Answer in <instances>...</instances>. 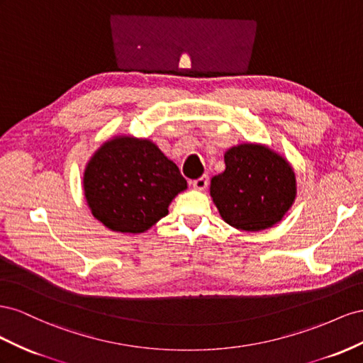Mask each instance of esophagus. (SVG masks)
Masks as SVG:
<instances>
[{
	"mask_svg": "<svg viewBox=\"0 0 363 363\" xmlns=\"http://www.w3.org/2000/svg\"><path fill=\"white\" fill-rule=\"evenodd\" d=\"M191 185H193V189L194 190H205L206 189V185H208V176H201V178H198V179H194V181H191Z\"/></svg>",
	"mask_w": 363,
	"mask_h": 363,
	"instance_id": "esophagus-1",
	"label": "esophagus"
}]
</instances>
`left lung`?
Instances as JSON below:
<instances>
[{
	"mask_svg": "<svg viewBox=\"0 0 363 363\" xmlns=\"http://www.w3.org/2000/svg\"><path fill=\"white\" fill-rule=\"evenodd\" d=\"M225 165L210 185L222 219L240 231H263L281 222L296 199L291 162L264 144L242 143L225 152Z\"/></svg>",
	"mask_w": 363,
	"mask_h": 363,
	"instance_id": "left-lung-1",
	"label": "left lung"
}]
</instances>
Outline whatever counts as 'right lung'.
Returning <instances> with one entry per match:
<instances>
[{
	"mask_svg": "<svg viewBox=\"0 0 363 363\" xmlns=\"http://www.w3.org/2000/svg\"><path fill=\"white\" fill-rule=\"evenodd\" d=\"M187 181L172 160L147 138L117 135L94 152L84 172L85 199L108 230L146 233L169 214Z\"/></svg>",
	"mask_w": 363,
	"mask_h": 363,
	"instance_id": "right-lung-1",
	"label": "right lung"
}]
</instances>
